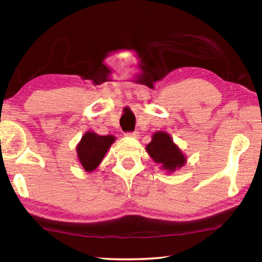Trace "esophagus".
Instances as JSON below:
<instances>
[{"label":"esophagus","mask_w":262,"mask_h":262,"mask_svg":"<svg viewBox=\"0 0 262 262\" xmlns=\"http://www.w3.org/2000/svg\"><path fill=\"white\" fill-rule=\"evenodd\" d=\"M126 136L128 137H134V139H137L139 137V132H132V133H126Z\"/></svg>","instance_id":"34e87169"}]
</instances>
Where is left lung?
<instances>
[{
  "mask_svg": "<svg viewBox=\"0 0 262 262\" xmlns=\"http://www.w3.org/2000/svg\"><path fill=\"white\" fill-rule=\"evenodd\" d=\"M145 149L152 160L167 174L174 173L187 164V158L182 150L174 143L172 136L166 132H156Z\"/></svg>",
  "mask_w": 262,
  "mask_h": 262,
  "instance_id": "8db88e82",
  "label": "left lung"
}]
</instances>
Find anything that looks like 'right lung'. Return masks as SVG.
I'll list each match as a JSON object with an SVG mask.
<instances>
[{
	"mask_svg": "<svg viewBox=\"0 0 262 262\" xmlns=\"http://www.w3.org/2000/svg\"><path fill=\"white\" fill-rule=\"evenodd\" d=\"M115 141L113 135L101 136L90 130L84 133L77 145V156L85 172L92 173L98 167Z\"/></svg>",
	"mask_w": 262,
	"mask_h": 262,
	"instance_id": "obj_1",
	"label": "right lung"
}]
</instances>
